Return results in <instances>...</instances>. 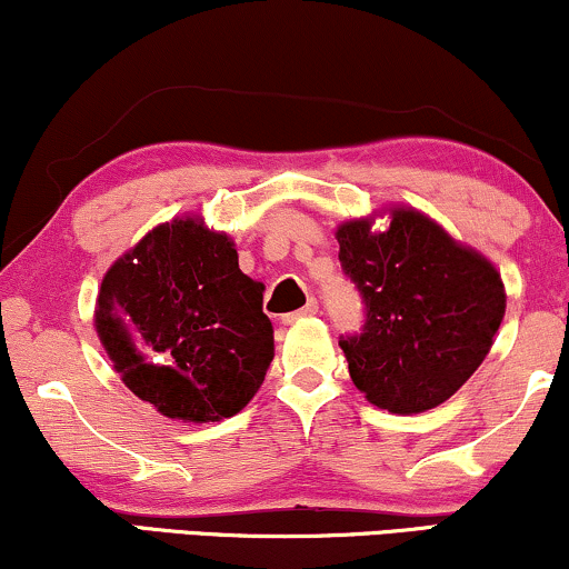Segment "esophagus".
Wrapping results in <instances>:
<instances>
[{"label": "esophagus", "instance_id": "esophagus-1", "mask_svg": "<svg viewBox=\"0 0 569 569\" xmlns=\"http://www.w3.org/2000/svg\"><path fill=\"white\" fill-rule=\"evenodd\" d=\"M315 312H318V302H315V299H310V302H307V305L302 307V310L283 315V323L291 326V323H297V320H302V318H312Z\"/></svg>", "mask_w": 569, "mask_h": 569}]
</instances>
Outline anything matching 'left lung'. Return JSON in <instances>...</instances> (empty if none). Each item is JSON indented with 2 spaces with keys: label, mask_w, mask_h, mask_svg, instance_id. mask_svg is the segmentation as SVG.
Instances as JSON below:
<instances>
[{
  "label": "left lung",
  "mask_w": 569,
  "mask_h": 569,
  "mask_svg": "<svg viewBox=\"0 0 569 569\" xmlns=\"http://www.w3.org/2000/svg\"><path fill=\"white\" fill-rule=\"evenodd\" d=\"M337 228L339 262L366 302L360 337L341 339L352 385L389 413L453 397L488 358L506 312L501 272L413 207Z\"/></svg>",
  "instance_id": "left-lung-1"
}]
</instances>
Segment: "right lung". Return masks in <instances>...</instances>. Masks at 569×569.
<instances>
[{
  "label": "right lung",
  "mask_w": 569,
  "mask_h": 569,
  "mask_svg": "<svg viewBox=\"0 0 569 569\" xmlns=\"http://www.w3.org/2000/svg\"><path fill=\"white\" fill-rule=\"evenodd\" d=\"M264 286L228 232L184 214L156 224L102 278L94 331L121 381L177 421L230 419L276 355Z\"/></svg>",
  "instance_id": "1"
}]
</instances>
